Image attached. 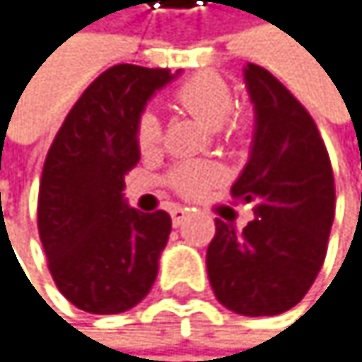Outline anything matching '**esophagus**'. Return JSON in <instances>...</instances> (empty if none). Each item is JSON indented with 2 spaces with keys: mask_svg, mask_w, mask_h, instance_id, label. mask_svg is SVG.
I'll use <instances>...</instances> for the list:
<instances>
[{
  "mask_svg": "<svg viewBox=\"0 0 362 362\" xmlns=\"http://www.w3.org/2000/svg\"><path fill=\"white\" fill-rule=\"evenodd\" d=\"M191 212H189V208H182V206H175L173 210H171V223L177 227V225H182L185 223V218L189 216Z\"/></svg>",
  "mask_w": 362,
  "mask_h": 362,
  "instance_id": "1",
  "label": "esophagus"
}]
</instances>
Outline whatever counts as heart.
<instances>
[{"label": "heart", "mask_w": 362, "mask_h": 362, "mask_svg": "<svg viewBox=\"0 0 362 362\" xmlns=\"http://www.w3.org/2000/svg\"><path fill=\"white\" fill-rule=\"evenodd\" d=\"M175 103L202 119L210 128H221L229 137H243L247 131V115L243 111H234V96L223 76L214 72H202L191 76L173 94ZM135 141L144 154H152L160 148L163 126L158 115L152 109L139 113L135 124ZM221 180V169L210 160H187L177 163L169 175L167 185L182 197H199L212 185Z\"/></svg>", "instance_id": "1"}]
</instances>
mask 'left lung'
Masks as SVG:
<instances>
[{
	"label": "left lung",
	"mask_w": 362,
	"mask_h": 362,
	"mask_svg": "<svg viewBox=\"0 0 362 362\" xmlns=\"http://www.w3.org/2000/svg\"><path fill=\"white\" fill-rule=\"evenodd\" d=\"M255 105L251 158L231 197L255 202L245 229L216 218L206 253L216 300L240 315H279L309 292L334 218V177L309 111L274 74L247 64Z\"/></svg>",
	"instance_id": "8db88e82"
}]
</instances>
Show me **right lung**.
<instances>
[{
    "mask_svg": "<svg viewBox=\"0 0 362 362\" xmlns=\"http://www.w3.org/2000/svg\"><path fill=\"white\" fill-rule=\"evenodd\" d=\"M173 76L167 68L111 66L74 103L49 148L38 234L57 290L81 311H128L154 286L171 216L126 206L122 191L139 163L137 117Z\"/></svg>",
    "mask_w": 362,
    "mask_h": 362,
    "instance_id": "add662e5",
    "label": "right lung"
}]
</instances>
